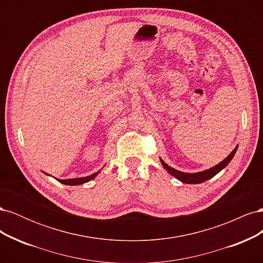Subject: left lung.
<instances>
[{"mask_svg":"<svg viewBox=\"0 0 263 263\" xmlns=\"http://www.w3.org/2000/svg\"><path fill=\"white\" fill-rule=\"evenodd\" d=\"M237 148L236 147L232 153H230V155L224 159L221 162H219L218 164H216L215 166H213V168L209 169V170H205V171H202V172H197V173H184V172H181V171H178L176 169L171 168V166H169L168 164H166L162 159H160V161L163 165V168L168 171L171 176L176 177L178 180L182 181L183 183H189V184H196V183H202V182H205L208 181L210 179H212L214 176H216V174L221 171L222 169L225 168V166L230 162V160L234 158L236 151H237Z\"/></svg>","mask_w":263,"mask_h":263,"instance_id":"left-lung-1","label":"left lung"}]
</instances>
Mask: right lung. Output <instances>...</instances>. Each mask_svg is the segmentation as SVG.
Here are the masks:
<instances>
[{
	"label": "right lung",
	"mask_w": 263,
	"mask_h": 263,
	"mask_svg": "<svg viewBox=\"0 0 263 263\" xmlns=\"http://www.w3.org/2000/svg\"><path fill=\"white\" fill-rule=\"evenodd\" d=\"M99 172L93 173V174H91V176L84 177V178H77V179H69V180H59V179H57V181H59L60 183H63V184H66V185H79V184H83V183L91 181L92 179H94L95 177L98 176Z\"/></svg>",
	"instance_id": "add662e5"
}]
</instances>
